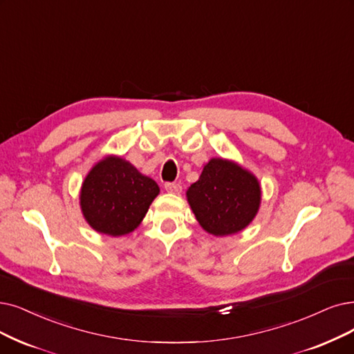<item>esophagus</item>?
Here are the masks:
<instances>
[{
    "mask_svg": "<svg viewBox=\"0 0 354 354\" xmlns=\"http://www.w3.org/2000/svg\"><path fill=\"white\" fill-rule=\"evenodd\" d=\"M165 190L168 193H173V194H180L181 193V186L178 183H167L165 185Z\"/></svg>",
    "mask_w": 354,
    "mask_h": 354,
    "instance_id": "esophagus-1",
    "label": "esophagus"
}]
</instances>
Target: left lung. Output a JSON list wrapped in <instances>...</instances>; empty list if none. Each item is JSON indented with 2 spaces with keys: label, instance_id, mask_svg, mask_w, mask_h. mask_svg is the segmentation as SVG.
<instances>
[{
  "label": "left lung",
  "instance_id": "1",
  "mask_svg": "<svg viewBox=\"0 0 354 354\" xmlns=\"http://www.w3.org/2000/svg\"><path fill=\"white\" fill-rule=\"evenodd\" d=\"M187 202L202 228L215 236L243 231L261 203L257 177L234 161L212 158L189 187Z\"/></svg>",
  "mask_w": 354,
  "mask_h": 354
}]
</instances>
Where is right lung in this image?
<instances>
[{
	"mask_svg": "<svg viewBox=\"0 0 354 354\" xmlns=\"http://www.w3.org/2000/svg\"><path fill=\"white\" fill-rule=\"evenodd\" d=\"M160 187L116 155L98 161L82 181L80 205L91 228L120 236L132 232L145 218Z\"/></svg>",
	"mask_w": 354,
	"mask_h": 354,
	"instance_id": "obj_1",
	"label": "right lung"
}]
</instances>
